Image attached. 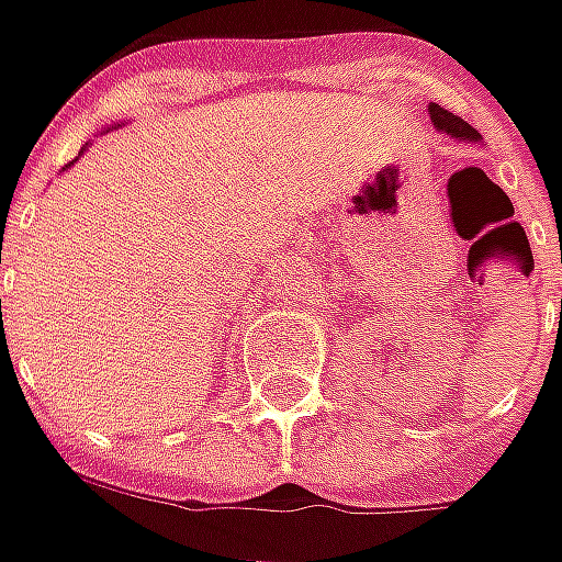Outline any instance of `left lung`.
Segmentation results:
<instances>
[{"instance_id": "8db88e82", "label": "left lung", "mask_w": 562, "mask_h": 562, "mask_svg": "<svg viewBox=\"0 0 562 562\" xmlns=\"http://www.w3.org/2000/svg\"><path fill=\"white\" fill-rule=\"evenodd\" d=\"M429 117H432V124H436L441 133H448V136H457V139H470V143H475V139H479V133H475L473 126L467 124L463 117H457V114H451L448 108L436 105V102H429Z\"/></svg>"}]
</instances>
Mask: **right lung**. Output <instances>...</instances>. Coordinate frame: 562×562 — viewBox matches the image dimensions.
Returning a JSON list of instances; mask_svg holds the SVG:
<instances>
[{
    "label": "right lung",
    "instance_id": "obj_1",
    "mask_svg": "<svg viewBox=\"0 0 562 562\" xmlns=\"http://www.w3.org/2000/svg\"><path fill=\"white\" fill-rule=\"evenodd\" d=\"M80 151H87V148H80Z\"/></svg>",
    "mask_w": 562,
    "mask_h": 562
}]
</instances>
